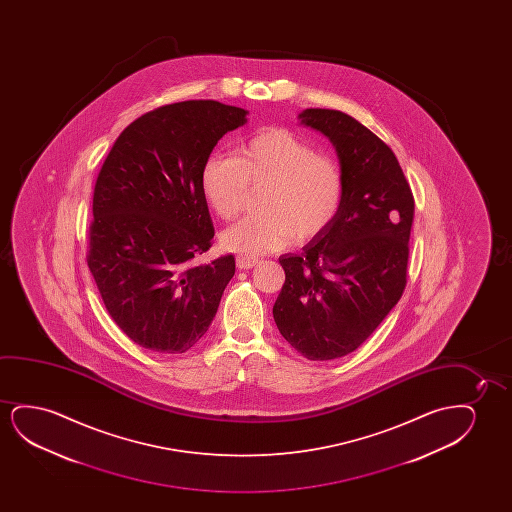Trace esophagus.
Wrapping results in <instances>:
<instances>
[{"label":"esophagus","instance_id":"1","mask_svg":"<svg viewBox=\"0 0 512 512\" xmlns=\"http://www.w3.org/2000/svg\"><path fill=\"white\" fill-rule=\"evenodd\" d=\"M259 264V259H255V257H248V255H238L236 257V266L238 269H252V267L257 266Z\"/></svg>","mask_w":512,"mask_h":512}]
</instances>
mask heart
<instances>
[{
	"label": "heart",
	"instance_id": "1",
	"mask_svg": "<svg viewBox=\"0 0 512 512\" xmlns=\"http://www.w3.org/2000/svg\"><path fill=\"white\" fill-rule=\"evenodd\" d=\"M250 183H267L264 213L239 220L220 236L225 250L248 257L320 234L343 201L339 164L287 129L255 134L239 147L238 157L211 154L204 161L201 190L218 217L238 215Z\"/></svg>",
	"mask_w": 512,
	"mask_h": 512
}]
</instances>
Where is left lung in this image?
<instances>
[{
  "label": "left lung",
  "mask_w": 512,
  "mask_h": 512,
  "mask_svg": "<svg viewBox=\"0 0 512 512\" xmlns=\"http://www.w3.org/2000/svg\"><path fill=\"white\" fill-rule=\"evenodd\" d=\"M299 120L336 148L343 201L301 253L281 255L273 316L301 355L332 360L357 350L402 297L414 199L392 148L358 120L325 108Z\"/></svg>",
  "instance_id": "8db88e82"
}]
</instances>
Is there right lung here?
I'll list each match as a JSON object with an SVG mask.
<instances>
[{"instance_id":"obj_1","label":"right lung","mask_w":512,"mask_h":512,"mask_svg":"<svg viewBox=\"0 0 512 512\" xmlns=\"http://www.w3.org/2000/svg\"><path fill=\"white\" fill-rule=\"evenodd\" d=\"M246 115L211 99L161 106L120 133L99 171L87 264L113 322L141 348L185 353L217 315L236 260L197 264L215 236L201 169Z\"/></svg>"}]
</instances>
